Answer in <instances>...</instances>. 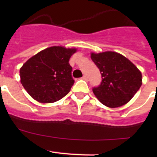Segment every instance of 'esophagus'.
Wrapping results in <instances>:
<instances>
[{"instance_id":"esophagus-1","label":"esophagus","mask_w":157,"mask_h":157,"mask_svg":"<svg viewBox=\"0 0 157 157\" xmlns=\"http://www.w3.org/2000/svg\"><path fill=\"white\" fill-rule=\"evenodd\" d=\"M82 79H84V80H87V79H88V77H87L86 75H83Z\"/></svg>"}]
</instances>
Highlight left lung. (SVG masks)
Wrapping results in <instances>:
<instances>
[{"label": "left lung", "instance_id": "1", "mask_svg": "<svg viewBox=\"0 0 157 157\" xmlns=\"http://www.w3.org/2000/svg\"><path fill=\"white\" fill-rule=\"evenodd\" d=\"M90 56L102 76L101 85L93 89L96 98L109 108H117L128 103L142 84L139 69L116 52H91Z\"/></svg>", "mask_w": 157, "mask_h": 157}]
</instances>
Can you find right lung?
Returning a JSON list of instances; mask_svg holds the SVG:
<instances>
[{
	"mask_svg": "<svg viewBox=\"0 0 157 157\" xmlns=\"http://www.w3.org/2000/svg\"><path fill=\"white\" fill-rule=\"evenodd\" d=\"M76 52L75 48L48 47L23 63L20 82L29 95L40 103H53L68 94L75 82L68 62Z\"/></svg>",
	"mask_w": 157,
	"mask_h": 157,
	"instance_id": "1",
	"label": "right lung"
}]
</instances>
